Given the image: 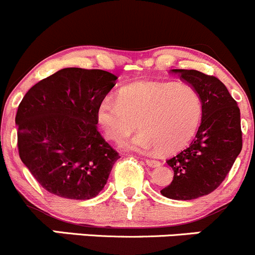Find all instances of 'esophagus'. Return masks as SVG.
Wrapping results in <instances>:
<instances>
[{
    "label": "esophagus",
    "mask_w": 255,
    "mask_h": 255,
    "mask_svg": "<svg viewBox=\"0 0 255 255\" xmlns=\"http://www.w3.org/2000/svg\"><path fill=\"white\" fill-rule=\"evenodd\" d=\"M145 163L148 166H151V168H156V166L160 165V161L155 160V159H145Z\"/></svg>",
    "instance_id": "esophagus-1"
}]
</instances>
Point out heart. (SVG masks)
Returning <instances> with one entry per match:
<instances>
[{
	"instance_id": "heart-1",
	"label": "heart",
	"mask_w": 255,
	"mask_h": 255,
	"mask_svg": "<svg viewBox=\"0 0 255 255\" xmlns=\"http://www.w3.org/2000/svg\"><path fill=\"white\" fill-rule=\"evenodd\" d=\"M204 113L201 96L186 84L139 82L110 94L97 106V122L110 140L121 143L138 127L126 146L137 151L173 153L196 134Z\"/></svg>"
}]
</instances>
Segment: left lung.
I'll return each instance as SVG.
<instances>
[{
	"mask_svg": "<svg viewBox=\"0 0 255 255\" xmlns=\"http://www.w3.org/2000/svg\"><path fill=\"white\" fill-rule=\"evenodd\" d=\"M173 73L196 89L204 113L191 144L166 160L174 179L160 192L168 199L195 200L222 184L241 153V112L237 101L216 76L184 69H173Z\"/></svg>",
	"mask_w": 255,
	"mask_h": 255,
	"instance_id": "8db88e82",
	"label": "left lung"
}]
</instances>
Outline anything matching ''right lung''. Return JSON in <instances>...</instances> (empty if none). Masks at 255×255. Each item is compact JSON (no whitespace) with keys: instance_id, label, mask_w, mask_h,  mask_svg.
I'll list each match as a JSON object with an SVG mask.
<instances>
[{"instance_id":"right-lung-1","label":"right lung","mask_w":255,"mask_h":255,"mask_svg":"<svg viewBox=\"0 0 255 255\" xmlns=\"http://www.w3.org/2000/svg\"><path fill=\"white\" fill-rule=\"evenodd\" d=\"M116 80L99 69H61L40 80L20 101L18 154L50 194L89 200L106 185L121 156L97 129L96 112Z\"/></svg>"}]
</instances>
